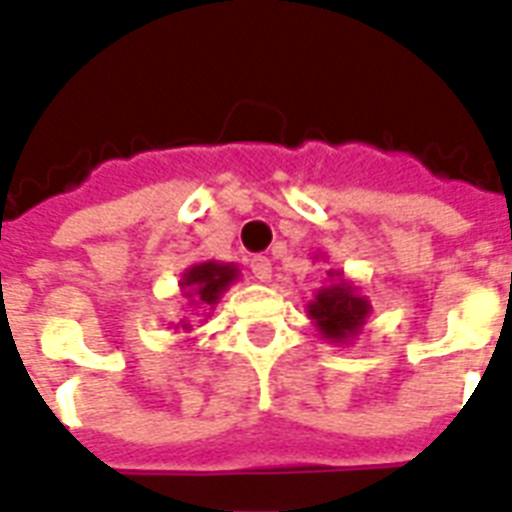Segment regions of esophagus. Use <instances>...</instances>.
I'll return each mask as SVG.
<instances>
[{"label":"esophagus","instance_id":"1","mask_svg":"<svg viewBox=\"0 0 512 512\" xmlns=\"http://www.w3.org/2000/svg\"><path fill=\"white\" fill-rule=\"evenodd\" d=\"M248 264H251V272H253V278H256V281H270L272 264H270V259H267V256H253Z\"/></svg>","mask_w":512,"mask_h":512}]
</instances>
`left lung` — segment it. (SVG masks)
Returning <instances> with one entry per match:
<instances>
[{"label": "left lung", "mask_w": 512, "mask_h": 512, "mask_svg": "<svg viewBox=\"0 0 512 512\" xmlns=\"http://www.w3.org/2000/svg\"><path fill=\"white\" fill-rule=\"evenodd\" d=\"M343 272L327 270V278L333 283H327L324 289L316 292L311 302H308V316L316 324V330L322 333L330 343H343L360 335L365 319L371 313V302L368 297L354 289L352 283L343 281Z\"/></svg>", "instance_id": "1"}]
</instances>
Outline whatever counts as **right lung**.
<instances>
[{"label": "right lung", "mask_w": 512, "mask_h": 512, "mask_svg": "<svg viewBox=\"0 0 512 512\" xmlns=\"http://www.w3.org/2000/svg\"><path fill=\"white\" fill-rule=\"evenodd\" d=\"M237 264H220V261H201V264H193L188 270L182 272V297L188 300V305L193 308H215V302L220 300V294L229 289L231 283L237 281ZM177 327H182L185 333L190 330L188 322H179Z\"/></svg>", "instance_id": "1"}]
</instances>
